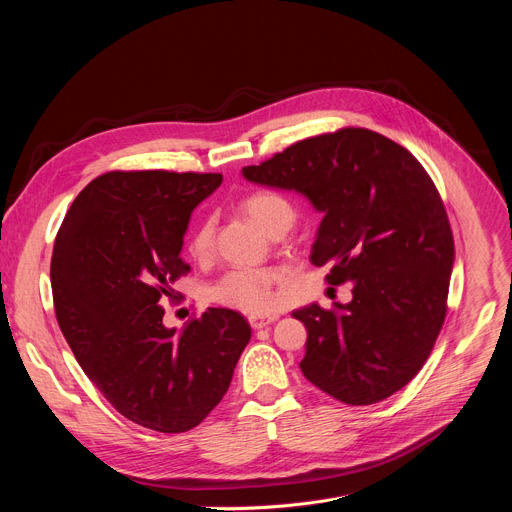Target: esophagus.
Returning a JSON list of instances; mask_svg holds the SVG:
<instances>
[{
    "label": "esophagus",
    "mask_w": 512,
    "mask_h": 512,
    "mask_svg": "<svg viewBox=\"0 0 512 512\" xmlns=\"http://www.w3.org/2000/svg\"><path fill=\"white\" fill-rule=\"evenodd\" d=\"M277 320V316H249V324L253 330H263L269 324H273Z\"/></svg>",
    "instance_id": "34e87169"
}]
</instances>
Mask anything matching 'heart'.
Instances as JSON below:
<instances>
[{
    "mask_svg": "<svg viewBox=\"0 0 512 512\" xmlns=\"http://www.w3.org/2000/svg\"><path fill=\"white\" fill-rule=\"evenodd\" d=\"M241 210L251 218V221L269 237L277 231H287L294 225L296 210L287 198L273 190H255L241 200ZM212 235L214 225L210 218L202 221L192 229L188 235V251L192 257H206L212 249ZM279 279L277 269L259 267V269H235L229 271L225 277L218 279L210 294L216 302H221L229 308L251 312V314H265L273 308L275 296L273 285Z\"/></svg>",
    "mask_w": 512,
    "mask_h": 512,
    "instance_id": "1",
    "label": "heart"
}]
</instances>
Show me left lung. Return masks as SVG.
I'll use <instances>...</instances> for the list:
<instances>
[{
  "label": "left lung",
  "instance_id": "obj_1",
  "mask_svg": "<svg viewBox=\"0 0 512 512\" xmlns=\"http://www.w3.org/2000/svg\"><path fill=\"white\" fill-rule=\"evenodd\" d=\"M243 178L294 190L322 212L310 261L352 300L296 310L304 377L348 405H373L423 367L446 318L454 237L423 166L381 133L346 127L289 145Z\"/></svg>",
  "mask_w": 512,
  "mask_h": 512
}]
</instances>
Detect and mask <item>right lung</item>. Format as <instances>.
Instances as JSON below:
<instances>
[{"instance_id":"add662e5","label":"right lung","mask_w":512,"mask_h":512,"mask_svg":"<svg viewBox=\"0 0 512 512\" xmlns=\"http://www.w3.org/2000/svg\"><path fill=\"white\" fill-rule=\"evenodd\" d=\"M221 174L109 172L70 204L50 281L58 326L105 399L162 433L196 427L227 393L249 322L208 308L184 330L164 326L162 298L190 271L182 261L192 210Z\"/></svg>"}]
</instances>
